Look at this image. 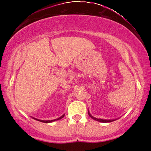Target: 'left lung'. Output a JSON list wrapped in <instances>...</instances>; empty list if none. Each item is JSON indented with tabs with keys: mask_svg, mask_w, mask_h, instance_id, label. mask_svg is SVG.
<instances>
[{
	"mask_svg": "<svg viewBox=\"0 0 151 151\" xmlns=\"http://www.w3.org/2000/svg\"><path fill=\"white\" fill-rule=\"evenodd\" d=\"M88 114H89V116L91 118H92L93 119H94V120L97 121H99V122H101V123H108V122H111V121H115V119H111V120H107V119H96V118L92 116L90 114L89 112H88Z\"/></svg>",
	"mask_w": 151,
	"mask_h": 151,
	"instance_id": "8db88e82",
	"label": "left lung"
}]
</instances>
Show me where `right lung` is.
<instances>
[{"label": "right lung", "instance_id": "1", "mask_svg": "<svg viewBox=\"0 0 151 151\" xmlns=\"http://www.w3.org/2000/svg\"><path fill=\"white\" fill-rule=\"evenodd\" d=\"M64 116H65V114H64V115H62V116H60V118H58V119H54V120H51V121H43V120H40V119H35V118H32V119H35V120H37V121H40V122H43V123H51V122H53V121H55L60 120V119H62V118H63Z\"/></svg>", "mask_w": 151, "mask_h": 151}]
</instances>
